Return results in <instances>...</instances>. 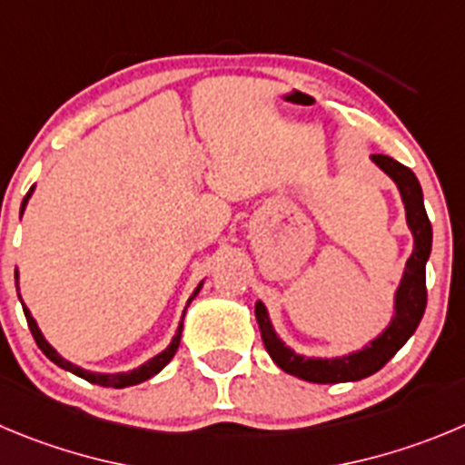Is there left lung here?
<instances>
[{"instance_id": "obj_1", "label": "left lung", "mask_w": 465, "mask_h": 465, "mask_svg": "<svg viewBox=\"0 0 465 465\" xmlns=\"http://www.w3.org/2000/svg\"><path fill=\"white\" fill-rule=\"evenodd\" d=\"M371 160L397 185L403 208H406V224L413 233V252L406 262L397 292H394V312L390 323L362 349L351 351L346 355H335V358H319V355H302L292 346H286V341L275 332L266 305L262 301L254 302V314H257L263 346L272 362L286 374L298 376L310 383H349V381H360L376 374L411 340V335L422 321L424 307H427V262L431 254L433 233L427 211H424L420 181L406 164L397 163L390 155L376 153L371 155Z\"/></svg>"}]
</instances>
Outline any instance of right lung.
<instances>
[{
  "instance_id": "add662e5",
  "label": "right lung",
  "mask_w": 465,
  "mask_h": 465,
  "mask_svg": "<svg viewBox=\"0 0 465 465\" xmlns=\"http://www.w3.org/2000/svg\"><path fill=\"white\" fill-rule=\"evenodd\" d=\"M32 194H34V185H32V188H29L27 197L23 199V206H20V218H23V213H25V208H27V203H29V199H32ZM15 286H17V271H15ZM202 286H203V280L199 282L197 289H194V292H193V296L188 298V305L194 301V298H197V293L202 292ZM17 298H20V302H23V296H20V286H17ZM188 305H185V310H188ZM23 310H25V316H27L29 331H32V335H34V340H36L38 349H41L43 353H45L47 358H50L52 362L56 364V367H62V370L71 371V374L80 376V379L89 381V383H94V385H103V388H128V385H137V383H144V381L153 379V376L158 374V371H163L164 367H167L169 360L173 358V353L179 351L181 332H183V319H181L179 328H176V335L172 337V341H169L167 349L160 351L158 355H153V358L146 360L144 364H140V367H134V370H130V371H119V374H98V371L82 370V367H77V364L68 362L66 358H62V355L56 353V351L52 349L50 344H47V340H45V337H43L41 328H38L36 319H34L32 312L27 310V305H25V302H23ZM185 310H183V316H185Z\"/></svg>"
}]
</instances>
